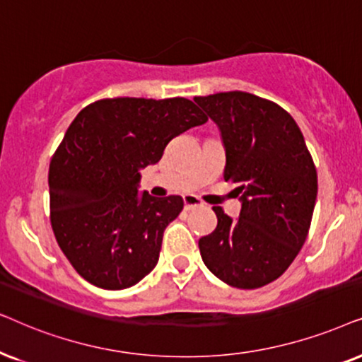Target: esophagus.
I'll return each mask as SVG.
<instances>
[{
  "label": "esophagus",
  "mask_w": 362,
  "mask_h": 362,
  "mask_svg": "<svg viewBox=\"0 0 362 362\" xmlns=\"http://www.w3.org/2000/svg\"><path fill=\"white\" fill-rule=\"evenodd\" d=\"M184 204H185V210H192V209H195V206L204 205V202H202L199 197H195V195H185Z\"/></svg>",
  "instance_id": "1"
}]
</instances>
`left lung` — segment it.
<instances>
[{
    "mask_svg": "<svg viewBox=\"0 0 362 362\" xmlns=\"http://www.w3.org/2000/svg\"><path fill=\"white\" fill-rule=\"evenodd\" d=\"M218 125L242 210L214 206L216 228L199 240L206 268L226 285L255 290L281 276L310 231L317 173L295 119L272 100L230 90L194 99Z\"/></svg>",
    "mask_w": 362,
    "mask_h": 362,
    "instance_id": "8db88e82",
    "label": "left lung"
}]
</instances>
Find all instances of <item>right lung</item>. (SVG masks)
I'll return each instance as SVG.
<instances>
[{"label":"right lung","instance_id":"1","mask_svg":"<svg viewBox=\"0 0 362 362\" xmlns=\"http://www.w3.org/2000/svg\"><path fill=\"white\" fill-rule=\"evenodd\" d=\"M209 117L185 98L100 99L72 120L49 165L51 226L77 273L124 290L152 272L184 200L139 194L141 168Z\"/></svg>","mask_w":362,"mask_h":362}]
</instances>
